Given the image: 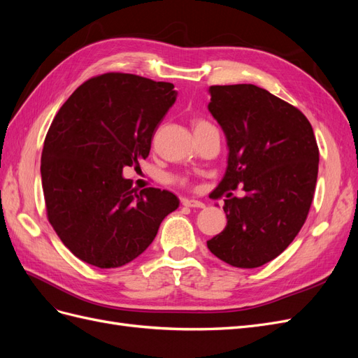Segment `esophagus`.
<instances>
[{
  "instance_id": "obj_1",
  "label": "esophagus",
  "mask_w": 358,
  "mask_h": 358,
  "mask_svg": "<svg viewBox=\"0 0 358 358\" xmlns=\"http://www.w3.org/2000/svg\"><path fill=\"white\" fill-rule=\"evenodd\" d=\"M182 204L187 206V208H197V209H203L204 208V203L196 199H183Z\"/></svg>"
}]
</instances>
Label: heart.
Wrapping results in <instances>:
<instances>
[{
  "label": "heart",
  "instance_id": "obj_1",
  "mask_svg": "<svg viewBox=\"0 0 358 358\" xmlns=\"http://www.w3.org/2000/svg\"><path fill=\"white\" fill-rule=\"evenodd\" d=\"M194 129L196 128H200V127H206V125H210L209 122H206V121H203V119H194ZM173 182H176V183H179V185H187V182H188V179L187 178H183V176H175L173 178Z\"/></svg>",
  "mask_w": 358,
  "mask_h": 358
}]
</instances>
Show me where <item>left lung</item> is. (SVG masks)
<instances>
[{
    "mask_svg": "<svg viewBox=\"0 0 358 358\" xmlns=\"http://www.w3.org/2000/svg\"><path fill=\"white\" fill-rule=\"evenodd\" d=\"M209 112L229 146L227 170L213 199L224 200L227 225L208 241L227 264L254 268L294 241L315 192L320 150L308 117L255 85L210 86ZM243 185L245 196L233 198Z\"/></svg>",
    "mask_w": 358,
    "mask_h": 358,
    "instance_id": "left-lung-1",
    "label": "left lung"
}]
</instances>
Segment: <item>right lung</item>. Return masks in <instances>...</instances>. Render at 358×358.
Here are the masks:
<instances>
[{"label":"right lung","instance_id":"1","mask_svg":"<svg viewBox=\"0 0 358 358\" xmlns=\"http://www.w3.org/2000/svg\"><path fill=\"white\" fill-rule=\"evenodd\" d=\"M176 95L169 82L106 73L82 83L53 117L40 167L48 220L82 262L100 268L133 262L179 208L173 192L137 191L122 176L148 158Z\"/></svg>","mask_w":358,"mask_h":358}]
</instances>
